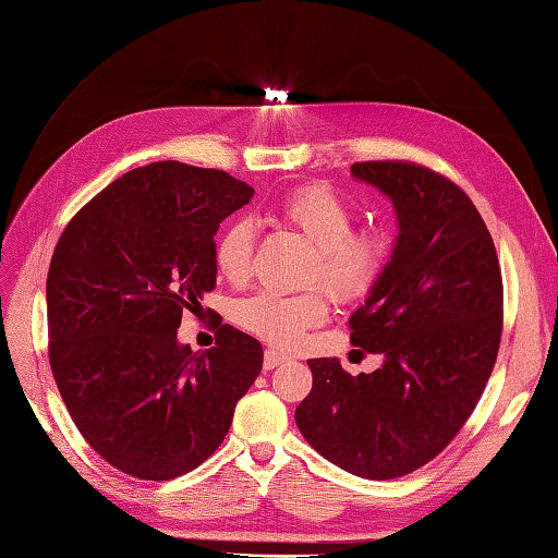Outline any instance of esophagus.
I'll use <instances>...</instances> for the list:
<instances>
[{
  "mask_svg": "<svg viewBox=\"0 0 558 558\" xmlns=\"http://www.w3.org/2000/svg\"><path fill=\"white\" fill-rule=\"evenodd\" d=\"M283 361H286L283 353H279V351H275V349H265V361H263L265 369H272V367L281 365Z\"/></svg>",
  "mask_w": 558,
  "mask_h": 558,
  "instance_id": "1",
  "label": "esophagus"
}]
</instances>
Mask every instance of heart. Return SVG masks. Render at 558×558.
Listing matches in <instances>:
<instances>
[{
  "mask_svg": "<svg viewBox=\"0 0 558 558\" xmlns=\"http://www.w3.org/2000/svg\"><path fill=\"white\" fill-rule=\"evenodd\" d=\"M275 218L316 246L307 279L324 286L335 302L349 305L373 293L391 256V240L377 228L353 230L359 214L347 197L326 183L298 185L279 197ZM253 251L256 228L246 218H234L214 244L218 275L232 283L246 281ZM232 316L260 340L293 349L307 330L318 328L328 318V300L320 291L298 295L256 293L234 302Z\"/></svg>",
  "mask_w": 558,
  "mask_h": 558,
  "instance_id": "b5f03b06",
  "label": "heart"
}]
</instances>
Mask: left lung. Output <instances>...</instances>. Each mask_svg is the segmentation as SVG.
Returning <instances> with one entry per match:
<instances>
[{
    "label": "left lung",
    "instance_id": "8db88e82",
    "mask_svg": "<svg viewBox=\"0 0 558 558\" xmlns=\"http://www.w3.org/2000/svg\"><path fill=\"white\" fill-rule=\"evenodd\" d=\"M351 174L391 197L400 223L391 263L349 318L353 347L384 363L351 377L337 359L307 361L295 424L351 475L396 480L433 461L477 408L500 347L502 277L492 232L451 179L410 160L353 162Z\"/></svg>",
    "mask_w": 558,
    "mask_h": 558
}]
</instances>
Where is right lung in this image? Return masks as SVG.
<instances>
[{"label":"right lung","mask_w":558,"mask_h":558,"mask_svg":"<svg viewBox=\"0 0 558 558\" xmlns=\"http://www.w3.org/2000/svg\"><path fill=\"white\" fill-rule=\"evenodd\" d=\"M253 197L223 170L137 167L62 230L46 279L48 361L86 442L125 475L165 482L223 442L263 347L221 326L216 344L177 342L181 316L216 286L214 234Z\"/></svg>","instance_id":"right-lung-1"}]
</instances>
